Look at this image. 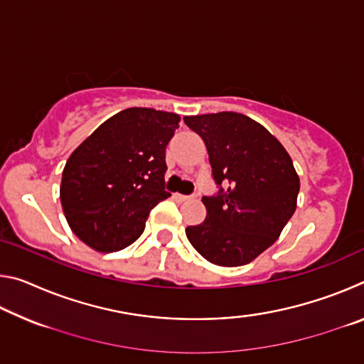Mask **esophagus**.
Listing matches in <instances>:
<instances>
[{
    "instance_id": "obj_1",
    "label": "esophagus",
    "mask_w": 364,
    "mask_h": 364,
    "mask_svg": "<svg viewBox=\"0 0 364 364\" xmlns=\"http://www.w3.org/2000/svg\"><path fill=\"white\" fill-rule=\"evenodd\" d=\"M175 199L178 202H186L189 199H194V196H184V194H175Z\"/></svg>"
}]
</instances>
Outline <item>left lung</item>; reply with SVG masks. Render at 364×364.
Masks as SVG:
<instances>
[{
	"label": "left lung",
	"mask_w": 364,
	"mask_h": 364,
	"mask_svg": "<svg viewBox=\"0 0 364 364\" xmlns=\"http://www.w3.org/2000/svg\"><path fill=\"white\" fill-rule=\"evenodd\" d=\"M204 139L218 191L204 196V223L186 228L193 247L220 267H241L274 244L300 189L292 159L260 123L237 112L184 117Z\"/></svg>",
	"instance_id": "left-lung-1"
}]
</instances>
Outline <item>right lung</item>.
I'll list each match as a JSON object with an SVG mask.
<instances>
[{"label":"right lung","mask_w":364,"mask_h":364,"mask_svg":"<svg viewBox=\"0 0 364 364\" xmlns=\"http://www.w3.org/2000/svg\"><path fill=\"white\" fill-rule=\"evenodd\" d=\"M180 115L132 107L110 117L72 152L60 202L75 236L97 252H117L143 234L165 191V149Z\"/></svg>","instance_id":"1"}]
</instances>
